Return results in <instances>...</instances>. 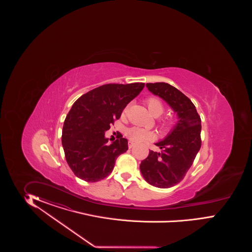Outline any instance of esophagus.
I'll return each mask as SVG.
<instances>
[{
  "label": "esophagus",
  "instance_id": "esophagus-1",
  "mask_svg": "<svg viewBox=\"0 0 252 252\" xmlns=\"http://www.w3.org/2000/svg\"><path fill=\"white\" fill-rule=\"evenodd\" d=\"M134 146H135V143H133L131 140H129V141H128V148L132 149Z\"/></svg>",
  "mask_w": 252,
  "mask_h": 252
}]
</instances>
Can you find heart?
I'll use <instances>...</instances> for the list:
<instances>
[{
    "label": "heart",
    "instance_id": "b5f03b06",
    "mask_svg": "<svg viewBox=\"0 0 252 252\" xmlns=\"http://www.w3.org/2000/svg\"><path fill=\"white\" fill-rule=\"evenodd\" d=\"M146 104L148 107L149 112L151 115H153L154 117H159L160 115H162L164 111V106L160 99H158L157 97H149L146 99ZM166 126V125H164ZM126 137L132 142H144L146 140H151L154 137V133L152 131L144 129V128H139V127H130L126 130Z\"/></svg>",
    "mask_w": 252,
    "mask_h": 252
}]
</instances>
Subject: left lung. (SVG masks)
Listing matches in <instances>:
<instances>
[{"label": "left lung", "instance_id": "8db88e82", "mask_svg": "<svg viewBox=\"0 0 252 252\" xmlns=\"http://www.w3.org/2000/svg\"><path fill=\"white\" fill-rule=\"evenodd\" d=\"M146 87L167 102L178 118L166 137L155 143L161 152L150 151L139 165L148 183L168 189L183 179L195 160L201 146V120L190 99L175 87L164 82L147 83Z\"/></svg>", "mask_w": 252, "mask_h": 252}]
</instances>
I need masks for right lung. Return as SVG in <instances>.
Masks as SVG:
<instances>
[{
  "instance_id": "right-lung-1",
  "label": "right lung",
  "mask_w": 252,
  "mask_h": 252,
  "mask_svg": "<svg viewBox=\"0 0 252 252\" xmlns=\"http://www.w3.org/2000/svg\"><path fill=\"white\" fill-rule=\"evenodd\" d=\"M144 86L102 85L75 101L63 122L62 144L69 167L78 178L87 182L105 178L117 157L128 150L127 139L122 135L109 144L105 132Z\"/></svg>"
}]
</instances>
